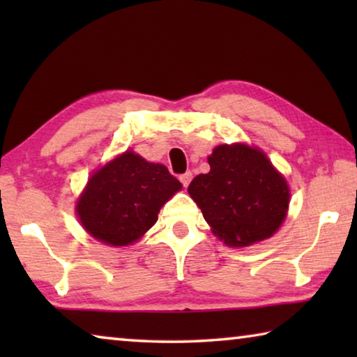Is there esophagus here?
Segmentation results:
<instances>
[{"label":"esophagus","instance_id":"34e87169","mask_svg":"<svg viewBox=\"0 0 357 357\" xmlns=\"http://www.w3.org/2000/svg\"><path fill=\"white\" fill-rule=\"evenodd\" d=\"M179 181H181V184H183L184 187H187L189 185V183L192 181V173L190 172H185V173H183L179 176Z\"/></svg>","mask_w":357,"mask_h":357}]
</instances>
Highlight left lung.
<instances>
[{
	"mask_svg": "<svg viewBox=\"0 0 357 357\" xmlns=\"http://www.w3.org/2000/svg\"><path fill=\"white\" fill-rule=\"evenodd\" d=\"M208 162L209 173L193 178L189 193L217 238L244 247L273 236L287 215L289 190L268 157L245 144H222Z\"/></svg>",
	"mask_w": 357,
	"mask_h": 357,
	"instance_id": "obj_1",
	"label": "left lung"
}]
</instances>
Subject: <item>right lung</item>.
I'll list each match as a JSON object with an SVG mask.
<instances>
[{
	"instance_id": "1",
	"label": "right lung",
	"mask_w": 357,
	"mask_h": 357,
	"mask_svg": "<svg viewBox=\"0 0 357 357\" xmlns=\"http://www.w3.org/2000/svg\"><path fill=\"white\" fill-rule=\"evenodd\" d=\"M181 187L167 167L128 151L93 174L77 213L96 239L128 245L154 225L160 208Z\"/></svg>"
}]
</instances>
